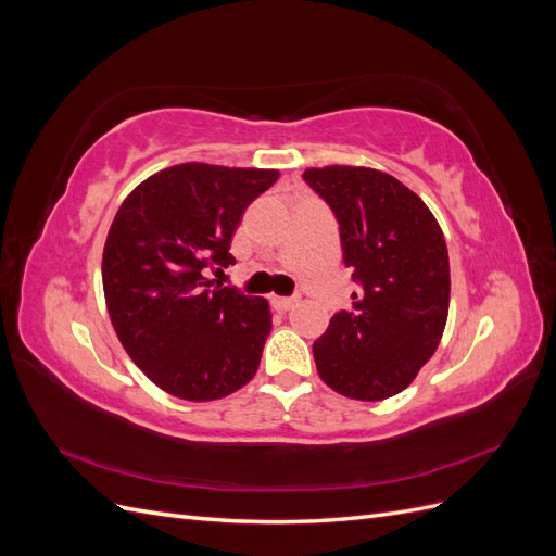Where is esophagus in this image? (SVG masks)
<instances>
[{"label": "esophagus", "mask_w": 556, "mask_h": 556, "mask_svg": "<svg viewBox=\"0 0 556 556\" xmlns=\"http://www.w3.org/2000/svg\"><path fill=\"white\" fill-rule=\"evenodd\" d=\"M299 304V299L296 296H274V308L276 311H290V308H294Z\"/></svg>", "instance_id": "obj_1"}]
</instances>
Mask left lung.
Returning a JSON list of instances; mask_svg holds the SVG:
<instances>
[{
    "label": "left lung",
    "instance_id": "8db88e82",
    "mask_svg": "<svg viewBox=\"0 0 556 556\" xmlns=\"http://www.w3.org/2000/svg\"><path fill=\"white\" fill-rule=\"evenodd\" d=\"M304 180L339 220L343 262L362 288L313 343L317 374L348 399H390L431 359L447 323L441 225L406 185L368 166H311Z\"/></svg>",
    "mask_w": 556,
    "mask_h": 556
}]
</instances>
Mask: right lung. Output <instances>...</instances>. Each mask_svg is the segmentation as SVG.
Instances as JSON below:
<instances>
[{
    "label": "right lung",
    "mask_w": 556,
    "mask_h": 556,
    "mask_svg": "<svg viewBox=\"0 0 556 556\" xmlns=\"http://www.w3.org/2000/svg\"><path fill=\"white\" fill-rule=\"evenodd\" d=\"M278 176L185 162L146 178L117 208L102 257L106 308L131 362L166 394L215 401L257 374L268 301L213 288L204 274L233 264L243 211Z\"/></svg>",
    "instance_id": "1"
}]
</instances>
